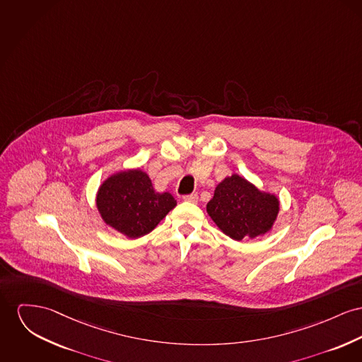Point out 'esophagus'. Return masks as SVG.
I'll return each mask as SVG.
<instances>
[{"instance_id":"esophagus-1","label":"esophagus","mask_w":362,"mask_h":362,"mask_svg":"<svg viewBox=\"0 0 362 362\" xmlns=\"http://www.w3.org/2000/svg\"><path fill=\"white\" fill-rule=\"evenodd\" d=\"M184 200H185V202H189V203H197L199 196H197V193H192V194L184 196Z\"/></svg>"}]
</instances>
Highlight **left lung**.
Here are the masks:
<instances>
[{
	"instance_id": "left-lung-1",
	"label": "left lung",
	"mask_w": 362,
	"mask_h": 362,
	"mask_svg": "<svg viewBox=\"0 0 362 362\" xmlns=\"http://www.w3.org/2000/svg\"><path fill=\"white\" fill-rule=\"evenodd\" d=\"M206 209L221 232L241 241L264 236L273 229L280 213V199L235 173L218 184Z\"/></svg>"
}]
</instances>
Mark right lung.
I'll list each match as a JSON object with an SVG mask.
<instances>
[{
    "mask_svg": "<svg viewBox=\"0 0 362 362\" xmlns=\"http://www.w3.org/2000/svg\"><path fill=\"white\" fill-rule=\"evenodd\" d=\"M177 206L170 192H156L141 169H127L108 175L98 187L96 209L101 219L129 239L152 232Z\"/></svg>",
    "mask_w": 362,
    "mask_h": 362,
    "instance_id": "obj_1",
    "label": "right lung"
}]
</instances>
